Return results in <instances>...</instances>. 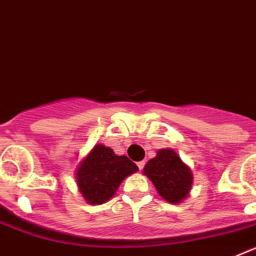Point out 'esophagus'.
Masks as SVG:
<instances>
[{
    "label": "esophagus",
    "instance_id": "obj_1",
    "mask_svg": "<svg viewBox=\"0 0 256 256\" xmlns=\"http://www.w3.org/2000/svg\"><path fill=\"white\" fill-rule=\"evenodd\" d=\"M137 165H138L140 170H142V169H144V162H137Z\"/></svg>",
    "mask_w": 256,
    "mask_h": 256
}]
</instances>
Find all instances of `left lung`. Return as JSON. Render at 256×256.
<instances>
[{
	"label": "left lung",
	"mask_w": 256,
	"mask_h": 256,
	"mask_svg": "<svg viewBox=\"0 0 256 256\" xmlns=\"http://www.w3.org/2000/svg\"><path fill=\"white\" fill-rule=\"evenodd\" d=\"M144 174L169 204H180L190 196L194 176L186 162L172 148H162L144 165Z\"/></svg>",
	"instance_id": "left-lung-1"
}]
</instances>
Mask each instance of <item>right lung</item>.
Instances as JSON below:
<instances>
[{"label":"right lung","instance_id":"add662e5","mask_svg":"<svg viewBox=\"0 0 256 256\" xmlns=\"http://www.w3.org/2000/svg\"><path fill=\"white\" fill-rule=\"evenodd\" d=\"M138 170L126 156L116 155L105 144H94L76 168V180L87 204H105L116 194L120 183Z\"/></svg>","mask_w":256,"mask_h":256}]
</instances>
